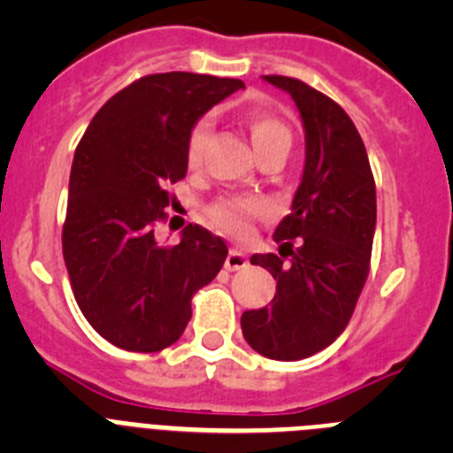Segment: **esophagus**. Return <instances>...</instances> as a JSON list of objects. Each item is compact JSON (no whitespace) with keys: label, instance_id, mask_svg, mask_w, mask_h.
I'll use <instances>...</instances> for the list:
<instances>
[{"label":"esophagus","instance_id":"34e87169","mask_svg":"<svg viewBox=\"0 0 453 453\" xmlns=\"http://www.w3.org/2000/svg\"><path fill=\"white\" fill-rule=\"evenodd\" d=\"M247 263H250V258H247L245 251L231 250L229 256H226V261H224V267H226L229 272H235V270H242V267H247Z\"/></svg>","mask_w":453,"mask_h":453}]
</instances>
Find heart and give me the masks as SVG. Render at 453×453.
<instances>
[{
	"label": "heart",
	"mask_w": 453,
	"mask_h": 453,
	"mask_svg": "<svg viewBox=\"0 0 453 453\" xmlns=\"http://www.w3.org/2000/svg\"><path fill=\"white\" fill-rule=\"evenodd\" d=\"M240 122L250 134L251 145L258 156L265 151L279 150V147H290L292 134L288 129V124L281 118H276L270 111L263 108H247L240 115ZM208 140V127L206 124H197L192 129L190 138L186 145V161L188 165L195 167L199 165L203 156V147ZM265 213V203L256 197H229L219 199L211 206L208 218L215 224V229L229 235H245L250 229V222L254 218H261Z\"/></svg>",
	"instance_id": "b5f03b06"
}]
</instances>
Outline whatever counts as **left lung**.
Listing matches in <instances>:
<instances>
[{
	"label": "left lung",
	"instance_id": "obj_1",
	"mask_svg": "<svg viewBox=\"0 0 453 453\" xmlns=\"http://www.w3.org/2000/svg\"><path fill=\"white\" fill-rule=\"evenodd\" d=\"M297 104L306 135L302 183L279 222V254H254L270 270V306L245 311L242 335L274 361H299L329 347L349 324L370 274L376 188L361 134L326 95L290 77H263Z\"/></svg>",
	"mask_w": 453,
	"mask_h": 453
}]
</instances>
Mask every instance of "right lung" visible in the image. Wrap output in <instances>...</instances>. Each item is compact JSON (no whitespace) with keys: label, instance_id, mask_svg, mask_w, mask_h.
<instances>
[{"label":"right lung","instance_id":"obj_1","mask_svg":"<svg viewBox=\"0 0 453 453\" xmlns=\"http://www.w3.org/2000/svg\"><path fill=\"white\" fill-rule=\"evenodd\" d=\"M245 88L192 72L150 74L108 99L74 151L63 224V258L83 318L111 345L161 351L192 318V295L226 261V245L188 224L179 245L156 242L186 177V145L206 111Z\"/></svg>","mask_w":453,"mask_h":453}]
</instances>
